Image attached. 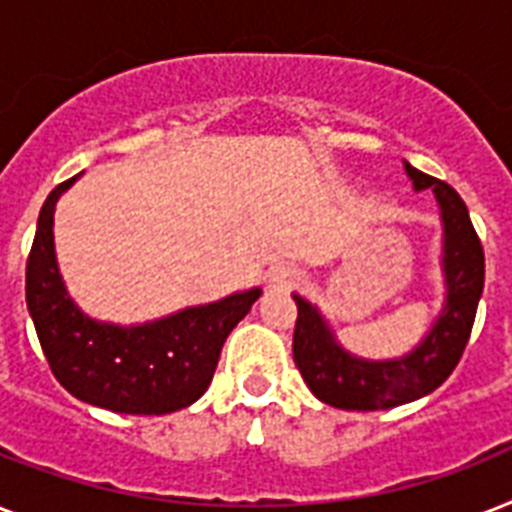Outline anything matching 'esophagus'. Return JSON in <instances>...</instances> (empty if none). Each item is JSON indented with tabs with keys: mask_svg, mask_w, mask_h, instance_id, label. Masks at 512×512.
Listing matches in <instances>:
<instances>
[{
	"mask_svg": "<svg viewBox=\"0 0 512 512\" xmlns=\"http://www.w3.org/2000/svg\"><path fill=\"white\" fill-rule=\"evenodd\" d=\"M268 284H271L273 289H292L300 284V273H297L295 268H276V271L271 273Z\"/></svg>",
	"mask_w": 512,
	"mask_h": 512,
	"instance_id": "1",
	"label": "esophagus"
}]
</instances>
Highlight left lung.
Segmentation results:
<instances>
[{"instance_id": "left-lung-1", "label": "left lung", "mask_w": 512, "mask_h": 512, "mask_svg": "<svg viewBox=\"0 0 512 512\" xmlns=\"http://www.w3.org/2000/svg\"><path fill=\"white\" fill-rule=\"evenodd\" d=\"M404 170L414 191H433L441 209V273L444 305L409 353L396 358H364L337 342L324 313L305 297L297 303L295 366L319 401L348 412L393 409L428 396L454 372L468 345L476 308L484 292V247L470 223L468 207L452 185L425 175L409 162Z\"/></svg>"}]
</instances>
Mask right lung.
<instances>
[{"label": "right lung", "mask_w": 512, "mask_h": 512, "mask_svg": "<svg viewBox=\"0 0 512 512\" xmlns=\"http://www.w3.org/2000/svg\"><path fill=\"white\" fill-rule=\"evenodd\" d=\"M79 175L47 196L26 265V303L52 374L84 404L119 414H170L212 382L225 337L263 295L252 287L146 324L90 319L68 295L55 257V204Z\"/></svg>", "instance_id": "right-lung-1"}]
</instances>
